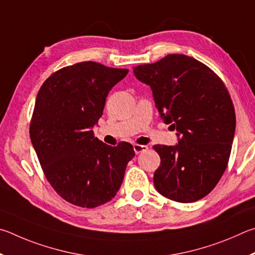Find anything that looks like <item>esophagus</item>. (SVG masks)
<instances>
[{
    "mask_svg": "<svg viewBox=\"0 0 255 255\" xmlns=\"http://www.w3.org/2000/svg\"><path fill=\"white\" fill-rule=\"evenodd\" d=\"M133 149H134L135 153L139 154L141 152H144V151L148 150V145H142V144H133Z\"/></svg>",
    "mask_w": 255,
    "mask_h": 255,
    "instance_id": "1",
    "label": "esophagus"
}]
</instances>
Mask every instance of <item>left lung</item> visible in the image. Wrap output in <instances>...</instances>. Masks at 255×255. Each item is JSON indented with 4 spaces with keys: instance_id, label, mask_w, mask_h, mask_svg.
<instances>
[{
    "instance_id": "left-lung-1",
    "label": "left lung",
    "mask_w": 255,
    "mask_h": 255,
    "mask_svg": "<svg viewBox=\"0 0 255 255\" xmlns=\"http://www.w3.org/2000/svg\"><path fill=\"white\" fill-rule=\"evenodd\" d=\"M133 73L151 87L163 122L178 132L176 145H153L161 159L155 189L178 203L197 202L215 188L229 163L236 124L229 91L209 67L179 53Z\"/></svg>"
}]
</instances>
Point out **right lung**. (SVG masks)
Wrapping results in <instances>:
<instances>
[{
  "label": "right lung",
  "instance_id": "1",
  "mask_svg": "<svg viewBox=\"0 0 255 255\" xmlns=\"http://www.w3.org/2000/svg\"><path fill=\"white\" fill-rule=\"evenodd\" d=\"M128 73L78 62L53 73L38 92L31 142L49 184L76 206L94 208L114 198L135 154L128 142L107 145L93 131L109 92Z\"/></svg>",
  "mask_w": 255,
  "mask_h": 255
}]
</instances>
